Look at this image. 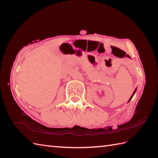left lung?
Wrapping results in <instances>:
<instances>
[{
	"label": "left lung",
	"instance_id": "1",
	"mask_svg": "<svg viewBox=\"0 0 158 158\" xmlns=\"http://www.w3.org/2000/svg\"><path fill=\"white\" fill-rule=\"evenodd\" d=\"M136 91V89H135V92H134V93L132 94V96H131V97H130V99H129V100H128V102H130V100H131V99H132V97H133V96H134V95H135V94Z\"/></svg>",
	"mask_w": 158,
	"mask_h": 158
}]
</instances>
